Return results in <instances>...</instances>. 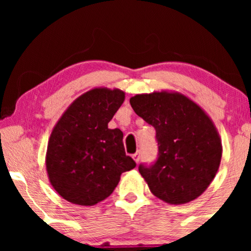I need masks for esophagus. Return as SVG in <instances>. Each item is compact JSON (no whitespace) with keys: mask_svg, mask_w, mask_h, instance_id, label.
<instances>
[{"mask_svg":"<svg viewBox=\"0 0 251 251\" xmlns=\"http://www.w3.org/2000/svg\"><path fill=\"white\" fill-rule=\"evenodd\" d=\"M132 158H133V160L135 163H138L140 160V153L139 152H137V153H134L133 155H132Z\"/></svg>","mask_w":251,"mask_h":251,"instance_id":"34e87169","label":"esophagus"}]
</instances>
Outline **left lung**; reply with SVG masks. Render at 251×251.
I'll list each match as a JSON object with an SVG mask.
<instances>
[{"mask_svg": "<svg viewBox=\"0 0 251 251\" xmlns=\"http://www.w3.org/2000/svg\"><path fill=\"white\" fill-rule=\"evenodd\" d=\"M129 103L157 132V162L150 168L139 166L150 191L175 205L200 197L214 180L223 151L211 118L176 91L135 94Z\"/></svg>", "mask_w": 251, "mask_h": 251, "instance_id": "1", "label": "left lung"}]
</instances>
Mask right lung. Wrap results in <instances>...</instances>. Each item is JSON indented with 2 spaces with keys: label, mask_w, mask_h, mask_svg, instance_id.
I'll use <instances>...</instances> for the list:
<instances>
[{
  "label": "right lung",
  "mask_w": 251,
  "mask_h": 251,
  "mask_svg": "<svg viewBox=\"0 0 251 251\" xmlns=\"http://www.w3.org/2000/svg\"><path fill=\"white\" fill-rule=\"evenodd\" d=\"M125 100L119 88L96 87L77 97L57 120L48 140L46 170L63 200L92 206L113 192L123 172L135 168L123 132L108 128Z\"/></svg>",
  "instance_id": "1"
}]
</instances>
